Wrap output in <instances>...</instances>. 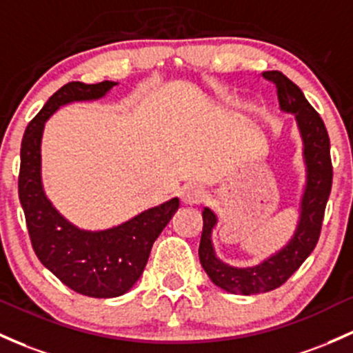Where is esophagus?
<instances>
[{"label": "esophagus", "instance_id": "34e87169", "mask_svg": "<svg viewBox=\"0 0 353 353\" xmlns=\"http://www.w3.org/2000/svg\"><path fill=\"white\" fill-rule=\"evenodd\" d=\"M204 199H206V192L199 185H185L183 191H181V201L184 204H189V206L201 204Z\"/></svg>", "mask_w": 353, "mask_h": 353}]
</instances>
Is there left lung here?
Masks as SVG:
<instances>
[{
  "mask_svg": "<svg viewBox=\"0 0 353 353\" xmlns=\"http://www.w3.org/2000/svg\"><path fill=\"white\" fill-rule=\"evenodd\" d=\"M263 77L276 85L281 110L295 115L298 130L303 141L307 183L300 201V218L292 239L280 251L256 266L236 268L216 256L211 234L218 224V218L211 209L204 208L203 234L199 243L201 265L212 283L234 295H258V293L271 292L283 285L300 268L301 263L310 256L319 243L321 221H323L325 206L330 196L332 177H334L330 139L319 112L310 105L298 85L286 79L281 72L278 70L265 72Z\"/></svg>",
  "mask_w": 353,
  "mask_h": 353,
  "instance_id": "obj_1",
  "label": "left lung"
}]
</instances>
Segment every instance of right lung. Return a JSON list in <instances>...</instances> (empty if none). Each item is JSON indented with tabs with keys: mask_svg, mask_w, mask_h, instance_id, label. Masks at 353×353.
I'll return each mask as SVG.
<instances>
[{
	"mask_svg": "<svg viewBox=\"0 0 353 353\" xmlns=\"http://www.w3.org/2000/svg\"><path fill=\"white\" fill-rule=\"evenodd\" d=\"M114 85L117 83L108 80L63 85L28 123L19 154L18 194L34 254L61 283L92 298L120 296L132 288L145 268L154 241L179 208V199L172 197L119 226L87 231L65 219L46 197L41 183L45 122L67 103L102 99Z\"/></svg>",
	"mask_w": 353,
	"mask_h": 353,
	"instance_id": "add662e5",
	"label": "right lung"
}]
</instances>
